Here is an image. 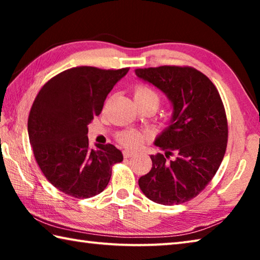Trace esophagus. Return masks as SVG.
I'll list each match as a JSON object with an SVG mask.
<instances>
[{
  "label": "esophagus",
  "instance_id": "esophagus-1",
  "mask_svg": "<svg viewBox=\"0 0 260 260\" xmlns=\"http://www.w3.org/2000/svg\"><path fill=\"white\" fill-rule=\"evenodd\" d=\"M134 155H135L134 151H129V150H124V151H122V156H124V158L133 157Z\"/></svg>",
  "mask_w": 260,
  "mask_h": 260
}]
</instances>
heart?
<instances>
[{"label":"heart","mask_w":260,"mask_h":260,"mask_svg":"<svg viewBox=\"0 0 260 260\" xmlns=\"http://www.w3.org/2000/svg\"><path fill=\"white\" fill-rule=\"evenodd\" d=\"M133 96L136 104H143V103H152L158 107L159 104V96L156 93L152 88L148 86H138L133 91ZM116 139L118 142L122 144L124 147L128 148H136L143 143L144 136L143 133L139 131L134 129H126L119 132L117 134Z\"/></svg>","instance_id":"b5f03b06"}]
</instances>
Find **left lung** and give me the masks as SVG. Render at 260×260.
I'll use <instances>...</instances> for the list:
<instances>
[{
  "label": "left lung",
  "mask_w": 260,
  "mask_h": 260,
  "mask_svg": "<svg viewBox=\"0 0 260 260\" xmlns=\"http://www.w3.org/2000/svg\"><path fill=\"white\" fill-rule=\"evenodd\" d=\"M135 74L173 104L171 125L156 140L164 153L150 156L152 167L139 186L155 203H184L208 186L225 156L228 125L222 100L213 82L191 67L136 69Z\"/></svg>",
  "instance_id": "1"
}]
</instances>
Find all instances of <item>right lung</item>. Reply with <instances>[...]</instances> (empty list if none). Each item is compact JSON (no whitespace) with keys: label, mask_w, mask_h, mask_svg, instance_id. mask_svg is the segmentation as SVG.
Returning a JSON list of instances; mask_svg holds the SVG:
<instances>
[{"label":"right lung","mask_w":260,"mask_h":260,"mask_svg":"<svg viewBox=\"0 0 260 260\" xmlns=\"http://www.w3.org/2000/svg\"><path fill=\"white\" fill-rule=\"evenodd\" d=\"M128 70H65L48 80L35 98L27 121L29 142L42 173L59 191L76 199L98 195L108 186L113 164L122 160L113 144L88 148L87 126Z\"/></svg>","instance_id":"right-lung-1"}]
</instances>
